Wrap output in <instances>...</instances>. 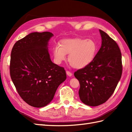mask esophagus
<instances>
[{
	"mask_svg": "<svg viewBox=\"0 0 132 132\" xmlns=\"http://www.w3.org/2000/svg\"><path fill=\"white\" fill-rule=\"evenodd\" d=\"M66 74L69 77H71L72 75V74L71 73V72L70 71H66Z\"/></svg>",
	"mask_w": 132,
	"mask_h": 132,
	"instance_id": "1",
	"label": "esophagus"
}]
</instances>
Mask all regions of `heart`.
<instances>
[{
	"label": "heart",
	"instance_id": "heart-1",
	"mask_svg": "<svg viewBox=\"0 0 132 132\" xmlns=\"http://www.w3.org/2000/svg\"><path fill=\"white\" fill-rule=\"evenodd\" d=\"M60 46L53 49L55 62L61 63L66 60V54H69V62L75 69H82L90 64L97 50L96 43L87 39H66L62 41Z\"/></svg>",
	"mask_w": 132,
	"mask_h": 132
}]
</instances>
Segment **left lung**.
Here are the masks:
<instances>
[{
    "instance_id": "obj_1",
    "label": "left lung",
    "mask_w": 132,
    "mask_h": 132,
    "mask_svg": "<svg viewBox=\"0 0 132 132\" xmlns=\"http://www.w3.org/2000/svg\"><path fill=\"white\" fill-rule=\"evenodd\" d=\"M100 49L90 64L74 72L79 80L81 101L89 106L104 103L113 94L121 77V53L118 45L102 30Z\"/></svg>"
}]
</instances>
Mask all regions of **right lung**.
<instances>
[{
    "mask_svg": "<svg viewBox=\"0 0 132 132\" xmlns=\"http://www.w3.org/2000/svg\"><path fill=\"white\" fill-rule=\"evenodd\" d=\"M53 36L49 32L31 33L17 41L11 52V79L20 96L36 108L48 104L66 79L65 70L50 58L47 44Z\"/></svg>",
    "mask_w": 132,
    "mask_h": 132,
    "instance_id": "right-lung-1",
    "label": "right lung"
}]
</instances>
